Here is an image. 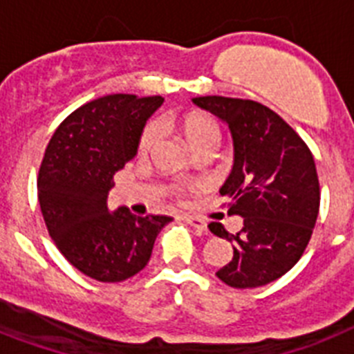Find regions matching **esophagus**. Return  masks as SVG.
<instances>
[{"label": "esophagus", "mask_w": 354, "mask_h": 354, "mask_svg": "<svg viewBox=\"0 0 354 354\" xmlns=\"http://www.w3.org/2000/svg\"><path fill=\"white\" fill-rule=\"evenodd\" d=\"M183 219H185V221L189 223L191 227L201 230V232H203V230H207V223H205L201 218H196V216H183Z\"/></svg>", "instance_id": "esophagus-1"}]
</instances>
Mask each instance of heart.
<instances>
[{
    "label": "heart",
    "mask_w": 354,
    "mask_h": 354,
    "mask_svg": "<svg viewBox=\"0 0 354 354\" xmlns=\"http://www.w3.org/2000/svg\"><path fill=\"white\" fill-rule=\"evenodd\" d=\"M176 126L182 131L187 144L191 145L194 151L207 147V145L216 147L219 140L218 124L214 122L212 117L201 111L183 113L182 117L176 118ZM156 138H158V127H156V124H149L140 136V144H138L140 153H149L153 149Z\"/></svg>",
    "instance_id": "b5f03b06"
}]
</instances>
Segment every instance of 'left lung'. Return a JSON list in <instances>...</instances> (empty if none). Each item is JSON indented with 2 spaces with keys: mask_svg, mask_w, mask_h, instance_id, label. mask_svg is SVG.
Returning a JSON list of instances; mask_svg holds the SVG:
<instances>
[{
  "mask_svg": "<svg viewBox=\"0 0 354 354\" xmlns=\"http://www.w3.org/2000/svg\"><path fill=\"white\" fill-rule=\"evenodd\" d=\"M230 129L232 171L219 189L228 214L243 218L241 232L221 223L210 232L232 243L234 257L216 272L232 288H259L295 266L310 243L319 216L320 189L315 160L301 136L277 113L255 100L196 97Z\"/></svg>",
  "mask_w": 354,
  "mask_h": 354,
  "instance_id": "8db88e82",
  "label": "left lung"
}]
</instances>
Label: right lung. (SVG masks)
<instances>
[{
	"label": "right lung",
	"instance_id": "add662e5",
	"mask_svg": "<svg viewBox=\"0 0 354 354\" xmlns=\"http://www.w3.org/2000/svg\"><path fill=\"white\" fill-rule=\"evenodd\" d=\"M162 97L115 93L84 104L55 129L37 178L41 212L61 254L88 277L120 283L149 263L172 218L109 210L113 174L136 156Z\"/></svg>",
	"mask_w": 354,
	"mask_h": 354
}]
</instances>
